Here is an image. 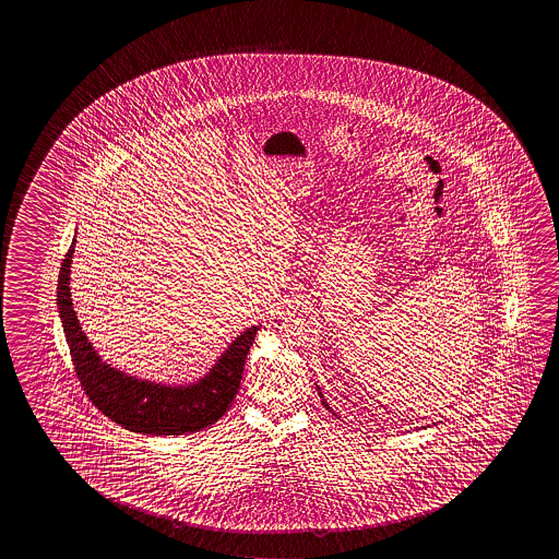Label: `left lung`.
Masks as SVG:
<instances>
[{
	"instance_id": "1",
	"label": "left lung",
	"mask_w": 559,
	"mask_h": 559,
	"mask_svg": "<svg viewBox=\"0 0 559 559\" xmlns=\"http://www.w3.org/2000/svg\"><path fill=\"white\" fill-rule=\"evenodd\" d=\"M320 395H321V397H323V394H321V392H320ZM323 405H325V407H328V409H330V405H328V402H325V400H323Z\"/></svg>"
}]
</instances>
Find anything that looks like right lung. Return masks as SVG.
I'll return each instance as SVG.
<instances>
[{"instance_id":"obj_1","label":"right lung","mask_w":559,"mask_h":559,"mask_svg":"<svg viewBox=\"0 0 559 559\" xmlns=\"http://www.w3.org/2000/svg\"><path fill=\"white\" fill-rule=\"evenodd\" d=\"M75 239L68 249L58 276V310L70 347L75 374L90 402L110 421L144 435H185L206 429L228 412L238 394L249 348L259 325L243 331L229 343L211 372L189 385H164L124 374L103 362L85 337L70 294V265Z\"/></svg>"}]
</instances>
